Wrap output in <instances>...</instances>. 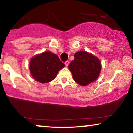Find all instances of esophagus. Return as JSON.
I'll use <instances>...</instances> for the list:
<instances>
[{
	"instance_id": "34e87169",
	"label": "esophagus",
	"mask_w": 133,
	"mask_h": 133,
	"mask_svg": "<svg viewBox=\"0 0 133 133\" xmlns=\"http://www.w3.org/2000/svg\"><path fill=\"white\" fill-rule=\"evenodd\" d=\"M65 66H68V65H69V62L68 61H65Z\"/></svg>"
}]
</instances>
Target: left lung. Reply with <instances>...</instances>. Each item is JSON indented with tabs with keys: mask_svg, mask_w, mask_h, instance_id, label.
<instances>
[{
	"mask_svg": "<svg viewBox=\"0 0 133 133\" xmlns=\"http://www.w3.org/2000/svg\"><path fill=\"white\" fill-rule=\"evenodd\" d=\"M72 73L73 79L82 86L95 81L101 71V63L97 57L85 51H79L74 54V59L68 66Z\"/></svg>",
	"mask_w": 133,
	"mask_h": 133,
	"instance_id": "left-lung-1",
	"label": "left lung"
}]
</instances>
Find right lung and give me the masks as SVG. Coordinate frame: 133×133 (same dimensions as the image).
I'll return each instance as SVG.
<instances>
[{
    "mask_svg": "<svg viewBox=\"0 0 133 133\" xmlns=\"http://www.w3.org/2000/svg\"><path fill=\"white\" fill-rule=\"evenodd\" d=\"M64 66L56 54L47 51L33 57L29 68L31 76L36 81L48 83L54 79L59 71Z\"/></svg>",
    "mask_w": 133,
    "mask_h": 133,
    "instance_id": "add662e5",
    "label": "right lung"
}]
</instances>
